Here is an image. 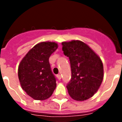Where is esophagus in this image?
I'll use <instances>...</instances> for the list:
<instances>
[{
    "label": "esophagus",
    "mask_w": 122,
    "mask_h": 122,
    "mask_svg": "<svg viewBox=\"0 0 122 122\" xmlns=\"http://www.w3.org/2000/svg\"><path fill=\"white\" fill-rule=\"evenodd\" d=\"M57 78H58L59 80H61V74H58V75H57Z\"/></svg>",
    "instance_id": "obj_1"
}]
</instances>
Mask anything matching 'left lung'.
<instances>
[{
    "instance_id": "obj_1",
    "label": "left lung",
    "mask_w": 122,
    "mask_h": 122,
    "mask_svg": "<svg viewBox=\"0 0 122 122\" xmlns=\"http://www.w3.org/2000/svg\"><path fill=\"white\" fill-rule=\"evenodd\" d=\"M61 44L71 68V78L66 85L69 94L76 101L88 99L97 92L102 82V61L82 41L72 40Z\"/></svg>"
}]
</instances>
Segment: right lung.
<instances>
[{
    "instance_id": "1",
    "label": "right lung",
    "mask_w": 122,
    "mask_h": 122,
    "mask_svg": "<svg viewBox=\"0 0 122 122\" xmlns=\"http://www.w3.org/2000/svg\"><path fill=\"white\" fill-rule=\"evenodd\" d=\"M57 48L56 42H40L30 50L20 62V84L34 99H47L56 89V78L51 70L49 58Z\"/></svg>"
}]
</instances>
